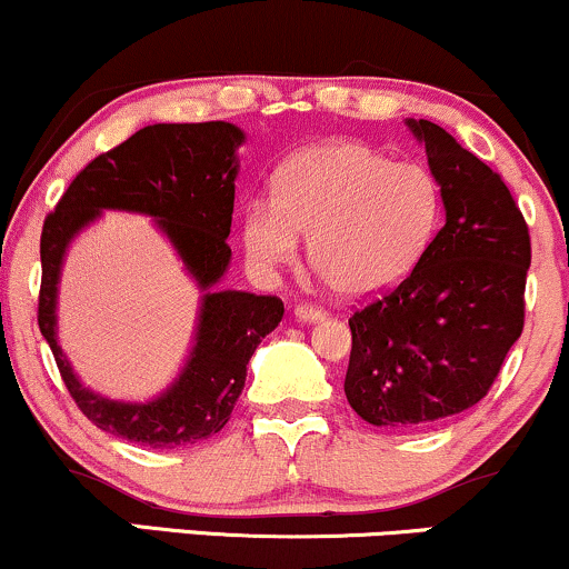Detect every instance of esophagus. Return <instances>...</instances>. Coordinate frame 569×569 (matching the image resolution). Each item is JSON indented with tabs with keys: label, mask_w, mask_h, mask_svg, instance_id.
Returning a JSON list of instances; mask_svg holds the SVG:
<instances>
[{
	"label": "esophagus",
	"mask_w": 569,
	"mask_h": 569,
	"mask_svg": "<svg viewBox=\"0 0 569 569\" xmlns=\"http://www.w3.org/2000/svg\"><path fill=\"white\" fill-rule=\"evenodd\" d=\"M293 318H297V321H305V323H316V321H323L326 310H321V307H312V305H297L293 307Z\"/></svg>",
	"instance_id": "esophagus-1"
}]
</instances>
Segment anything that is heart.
Instances as JSON below:
<instances>
[{
    "label": "heart",
    "mask_w": 569,
    "mask_h": 569,
    "mask_svg": "<svg viewBox=\"0 0 569 569\" xmlns=\"http://www.w3.org/2000/svg\"><path fill=\"white\" fill-rule=\"evenodd\" d=\"M441 189L420 162H390L361 141H321L280 168L276 200L243 208V248L276 270L307 257L345 299L390 291L415 270L439 230Z\"/></svg>",
    "instance_id": "obj_1"
}]
</instances>
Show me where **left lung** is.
<instances>
[{
  "mask_svg": "<svg viewBox=\"0 0 569 569\" xmlns=\"http://www.w3.org/2000/svg\"><path fill=\"white\" fill-rule=\"evenodd\" d=\"M441 187L443 227L396 289L352 312L345 396L380 428H426L489 393L525 329L530 230L500 173L441 126L407 120Z\"/></svg>",
  "mask_w": 569,
  "mask_h": 569,
  "instance_id": "8db88e82",
  "label": "left lung"
}]
</instances>
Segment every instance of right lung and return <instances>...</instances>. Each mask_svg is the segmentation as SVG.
<instances>
[{
    "instance_id": "obj_1",
    "label": "right lung",
    "mask_w": 569,
    "mask_h": 569,
    "mask_svg": "<svg viewBox=\"0 0 569 569\" xmlns=\"http://www.w3.org/2000/svg\"><path fill=\"white\" fill-rule=\"evenodd\" d=\"M232 122H158L77 173L39 240V331L53 350L63 385L96 428L149 449H173L219 433L243 393L253 350L283 318L278 297L219 291L230 267L238 147ZM101 210L143 212L159 221L203 291L196 345L182 375L152 402H114L84 389L57 345V280L66 248Z\"/></svg>"
}]
</instances>
